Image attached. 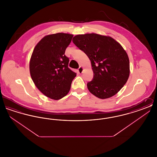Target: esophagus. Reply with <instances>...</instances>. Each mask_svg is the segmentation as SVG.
I'll return each mask as SVG.
<instances>
[{
	"mask_svg": "<svg viewBox=\"0 0 157 157\" xmlns=\"http://www.w3.org/2000/svg\"><path fill=\"white\" fill-rule=\"evenodd\" d=\"M83 67H79V69H78V72L80 74H82V72H83Z\"/></svg>",
	"mask_w": 157,
	"mask_h": 157,
	"instance_id": "34e87169",
	"label": "esophagus"
}]
</instances>
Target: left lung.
I'll return each instance as SVG.
<instances>
[{"instance_id":"left-lung-1","label":"left lung","mask_w":157,"mask_h":157,"mask_svg":"<svg viewBox=\"0 0 157 157\" xmlns=\"http://www.w3.org/2000/svg\"><path fill=\"white\" fill-rule=\"evenodd\" d=\"M72 41L90 60L94 78L87 83L90 92L100 99L117 94L130 73L129 58L122 46L112 37L97 33L78 35Z\"/></svg>"}]
</instances>
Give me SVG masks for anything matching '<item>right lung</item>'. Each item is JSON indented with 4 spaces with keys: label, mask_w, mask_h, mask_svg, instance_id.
I'll list each match as a JSON object with an SVG mask.
<instances>
[{
    "label": "right lung",
    "mask_w": 157,
    "mask_h": 157,
    "mask_svg": "<svg viewBox=\"0 0 157 157\" xmlns=\"http://www.w3.org/2000/svg\"><path fill=\"white\" fill-rule=\"evenodd\" d=\"M73 35L58 33L46 35L35 47L29 63L35 86L46 97L59 100L66 96L76 74L68 67L65 55Z\"/></svg>",
    "instance_id": "obj_1"
}]
</instances>
